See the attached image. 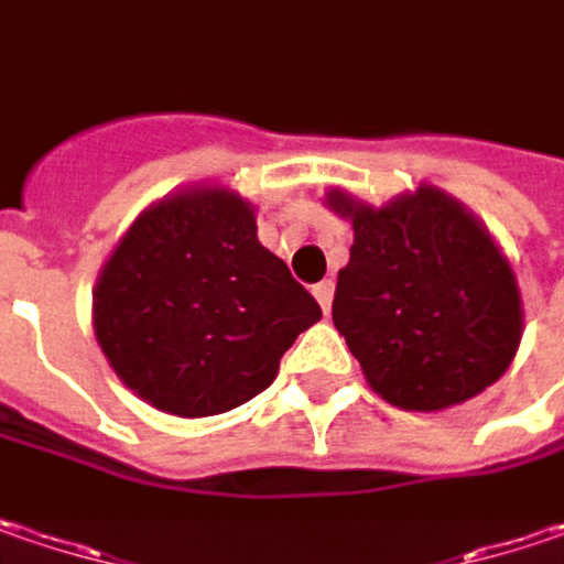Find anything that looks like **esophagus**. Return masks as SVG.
Here are the masks:
<instances>
[{"mask_svg": "<svg viewBox=\"0 0 564 564\" xmlns=\"http://www.w3.org/2000/svg\"><path fill=\"white\" fill-rule=\"evenodd\" d=\"M314 297H317V304L324 307V314H326V311H329V304H333V279L317 282V285H314Z\"/></svg>", "mask_w": 564, "mask_h": 564, "instance_id": "34e87169", "label": "esophagus"}]
</instances>
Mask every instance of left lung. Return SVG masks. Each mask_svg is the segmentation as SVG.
I'll list each match as a JSON object with an SVG mask.
<instances>
[{
    "label": "left lung",
    "instance_id": "1",
    "mask_svg": "<svg viewBox=\"0 0 564 564\" xmlns=\"http://www.w3.org/2000/svg\"><path fill=\"white\" fill-rule=\"evenodd\" d=\"M326 206L355 231L333 324L375 393L435 412L508 371L523 333L518 279L464 203L422 184L380 209L329 189Z\"/></svg>",
    "mask_w": 564,
    "mask_h": 564
}]
</instances>
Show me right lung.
<instances>
[{"label": "right lung", "instance_id": "obj_1", "mask_svg": "<svg viewBox=\"0 0 564 564\" xmlns=\"http://www.w3.org/2000/svg\"><path fill=\"white\" fill-rule=\"evenodd\" d=\"M91 314L100 352L135 397L203 419L263 393L321 304L257 240L247 199L189 186L129 225Z\"/></svg>", "mask_w": 564, "mask_h": 564}]
</instances>
